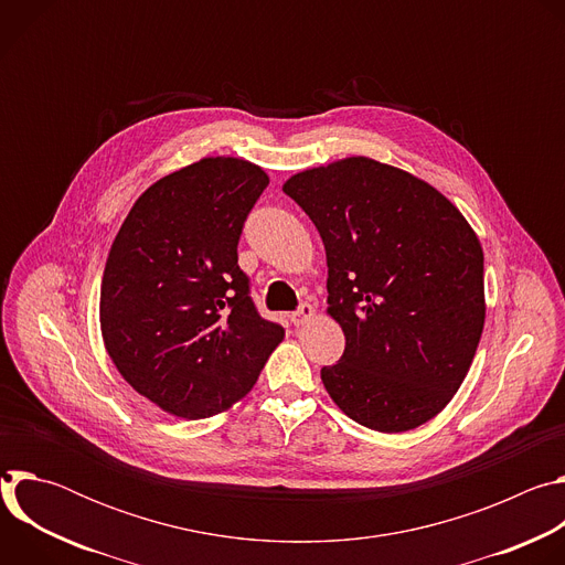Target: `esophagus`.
Wrapping results in <instances>:
<instances>
[{"label":"esophagus","mask_w":565,"mask_h":565,"mask_svg":"<svg viewBox=\"0 0 565 565\" xmlns=\"http://www.w3.org/2000/svg\"><path fill=\"white\" fill-rule=\"evenodd\" d=\"M315 317V308L308 303V301H303L292 315H290V319H292V324L295 327H303V324H308V321Z\"/></svg>","instance_id":"34e87169"}]
</instances>
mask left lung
Wrapping results in <instances>:
<instances>
[{
	"instance_id": "1",
	"label": "left lung",
	"mask_w": 565,
	"mask_h": 565,
	"mask_svg": "<svg viewBox=\"0 0 565 565\" xmlns=\"http://www.w3.org/2000/svg\"><path fill=\"white\" fill-rule=\"evenodd\" d=\"M284 192L324 241L329 315L347 338L321 369L329 395L382 434L425 425L462 384L486 324L476 232L436 188L366 156L303 170Z\"/></svg>"
}]
</instances>
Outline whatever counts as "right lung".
Instances as JSON below:
<instances>
[{"label": "right lung", "mask_w": 565, "mask_h": 565, "mask_svg": "<svg viewBox=\"0 0 565 565\" xmlns=\"http://www.w3.org/2000/svg\"><path fill=\"white\" fill-rule=\"evenodd\" d=\"M270 179L212 156L147 188L120 225L100 284V331L120 375L156 407L199 420L257 382L284 329L238 268V236Z\"/></svg>", "instance_id": "1"}]
</instances>
